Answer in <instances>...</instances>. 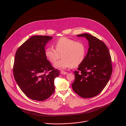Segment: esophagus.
Instances as JSON below:
<instances>
[{"mask_svg": "<svg viewBox=\"0 0 126 126\" xmlns=\"http://www.w3.org/2000/svg\"><path fill=\"white\" fill-rule=\"evenodd\" d=\"M61 74H63V75H67L68 74V72H64V71H61Z\"/></svg>", "mask_w": 126, "mask_h": 126, "instance_id": "esophagus-1", "label": "esophagus"}]
</instances>
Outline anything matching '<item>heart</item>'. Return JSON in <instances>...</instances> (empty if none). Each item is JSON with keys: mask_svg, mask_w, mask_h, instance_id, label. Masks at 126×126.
Here are the masks:
<instances>
[{"mask_svg": "<svg viewBox=\"0 0 126 126\" xmlns=\"http://www.w3.org/2000/svg\"><path fill=\"white\" fill-rule=\"evenodd\" d=\"M55 49L48 47L45 49V56L51 63H55L60 57L62 59L54 64V67L60 69H65L71 67H77L83 61L86 48L83 43L76 41L68 37H61L54 43Z\"/></svg>", "mask_w": 126, "mask_h": 126, "instance_id": "1", "label": "heart"}]
</instances>
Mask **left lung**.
I'll return each mask as SVG.
<instances>
[{"mask_svg": "<svg viewBox=\"0 0 126 126\" xmlns=\"http://www.w3.org/2000/svg\"><path fill=\"white\" fill-rule=\"evenodd\" d=\"M85 37L89 42L88 53L82 63L74 72L73 91L84 98L100 93L109 82L112 73L111 57L106 44L87 33L77 35Z\"/></svg>", "mask_w": 126, "mask_h": 126, "instance_id": "1", "label": "left lung"}]
</instances>
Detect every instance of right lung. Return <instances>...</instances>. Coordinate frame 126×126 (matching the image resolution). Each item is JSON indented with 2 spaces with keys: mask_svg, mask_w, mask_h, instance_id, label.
Segmentation results:
<instances>
[{
  "mask_svg": "<svg viewBox=\"0 0 126 126\" xmlns=\"http://www.w3.org/2000/svg\"><path fill=\"white\" fill-rule=\"evenodd\" d=\"M52 38L49 36H33L15 54L14 79L25 95L34 100L44 101L54 92V82L59 71L52 66L45 54V46Z\"/></svg>",
  "mask_w": 126,
  "mask_h": 126,
  "instance_id": "add662e5",
  "label": "right lung"
}]
</instances>
